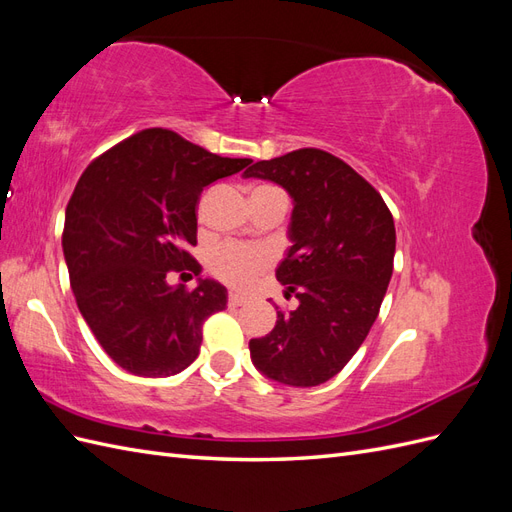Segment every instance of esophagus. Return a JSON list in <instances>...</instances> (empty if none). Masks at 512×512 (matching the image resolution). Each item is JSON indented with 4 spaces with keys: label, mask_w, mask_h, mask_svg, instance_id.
I'll return each instance as SVG.
<instances>
[{
    "label": "esophagus",
    "mask_w": 512,
    "mask_h": 512,
    "mask_svg": "<svg viewBox=\"0 0 512 512\" xmlns=\"http://www.w3.org/2000/svg\"><path fill=\"white\" fill-rule=\"evenodd\" d=\"M243 303H247V297H243V294H239V292H230L228 294V305L230 307H239Z\"/></svg>",
    "instance_id": "34e87169"
}]
</instances>
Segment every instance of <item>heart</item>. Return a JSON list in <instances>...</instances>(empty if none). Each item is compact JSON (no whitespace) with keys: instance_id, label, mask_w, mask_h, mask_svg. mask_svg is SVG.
<instances>
[{"instance_id":"b5f03b06","label":"heart","mask_w":512,"mask_h":512,"mask_svg":"<svg viewBox=\"0 0 512 512\" xmlns=\"http://www.w3.org/2000/svg\"><path fill=\"white\" fill-rule=\"evenodd\" d=\"M273 185H260L252 194L275 192ZM273 262V252L262 245H224L209 256V271L213 277L228 286L245 288L254 282V277L265 271Z\"/></svg>"}]
</instances>
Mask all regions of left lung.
Segmentation results:
<instances>
[{"label":"left lung","instance_id":"obj_1","mask_svg":"<svg viewBox=\"0 0 512 512\" xmlns=\"http://www.w3.org/2000/svg\"><path fill=\"white\" fill-rule=\"evenodd\" d=\"M243 177L273 181L292 198V245L275 275L286 299L299 301L252 339V363L280 384L318 386L344 369L378 318L393 275V215L354 168L322 149L256 162Z\"/></svg>","mask_w":512,"mask_h":512}]
</instances>
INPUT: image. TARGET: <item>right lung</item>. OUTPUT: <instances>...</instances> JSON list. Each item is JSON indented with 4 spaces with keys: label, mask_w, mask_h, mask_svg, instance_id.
Returning <instances> with one entry per match:
<instances>
[{
    "label": "right lung",
    "mask_w": 512,
    "mask_h": 512,
    "mask_svg": "<svg viewBox=\"0 0 512 512\" xmlns=\"http://www.w3.org/2000/svg\"><path fill=\"white\" fill-rule=\"evenodd\" d=\"M250 162L151 128L102 153L76 183L61 237L70 286L91 333L130 374H179L200 352L203 322L226 307L220 282L198 277L188 290L168 275H198L188 247L200 192Z\"/></svg>",
    "instance_id": "right-lung-1"
}]
</instances>
